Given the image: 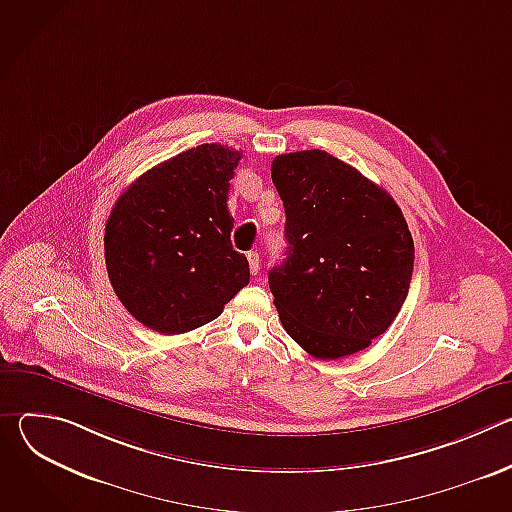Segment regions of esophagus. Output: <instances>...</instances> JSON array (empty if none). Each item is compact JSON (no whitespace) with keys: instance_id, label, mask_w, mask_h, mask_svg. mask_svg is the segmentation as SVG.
I'll return each instance as SVG.
<instances>
[{"instance_id":"34e87169","label":"esophagus","mask_w":512,"mask_h":512,"mask_svg":"<svg viewBox=\"0 0 512 512\" xmlns=\"http://www.w3.org/2000/svg\"><path fill=\"white\" fill-rule=\"evenodd\" d=\"M247 261H249V269H251V273H253V275H257V271H259V265H261L259 253H255V251L247 253Z\"/></svg>"}]
</instances>
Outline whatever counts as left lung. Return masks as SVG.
Returning a JSON list of instances; mask_svg holds the SVG:
<instances>
[{"label":"left lung","instance_id":"8db88e82","mask_svg":"<svg viewBox=\"0 0 512 512\" xmlns=\"http://www.w3.org/2000/svg\"><path fill=\"white\" fill-rule=\"evenodd\" d=\"M285 259L269 289L285 332L336 360L371 346L397 318L411 283L413 239L397 202L322 150L277 156Z\"/></svg>","mask_w":512,"mask_h":512}]
</instances>
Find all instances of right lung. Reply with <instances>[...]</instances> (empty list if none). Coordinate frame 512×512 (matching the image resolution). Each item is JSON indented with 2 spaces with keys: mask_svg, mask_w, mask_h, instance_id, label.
Here are the masks:
<instances>
[{
  "mask_svg": "<svg viewBox=\"0 0 512 512\" xmlns=\"http://www.w3.org/2000/svg\"><path fill=\"white\" fill-rule=\"evenodd\" d=\"M241 158L221 143H202L141 174L117 198L105 227L107 273L143 326L160 334L200 328L249 283L227 208Z\"/></svg>",
  "mask_w": 512,
  "mask_h": 512,
  "instance_id": "obj_1",
  "label": "right lung"
}]
</instances>
